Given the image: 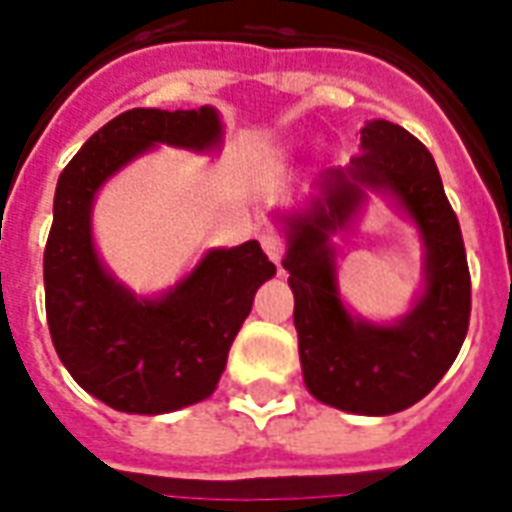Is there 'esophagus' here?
Here are the masks:
<instances>
[{
	"mask_svg": "<svg viewBox=\"0 0 512 512\" xmlns=\"http://www.w3.org/2000/svg\"><path fill=\"white\" fill-rule=\"evenodd\" d=\"M260 244H263V252H266V255L279 266V260H282V249H285L282 235L274 233V230H266V233L260 235Z\"/></svg>",
	"mask_w": 512,
	"mask_h": 512,
	"instance_id": "obj_1",
	"label": "esophagus"
}]
</instances>
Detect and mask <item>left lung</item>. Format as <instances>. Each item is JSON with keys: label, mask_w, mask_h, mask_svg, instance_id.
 <instances>
[{"label": "left lung", "mask_w": 512, "mask_h": 512, "mask_svg": "<svg viewBox=\"0 0 512 512\" xmlns=\"http://www.w3.org/2000/svg\"><path fill=\"white\" fill-rule=\"evenodd\" d=\"M359 134L362 153L348 167L326 169L301 211L274 219L288 238L282 266L310 395L348 414L386 417L414 406L450 370L469 329L472 282L461 224L428 147L389 120H370ZM367 190L395 201L426 249L423 293L395 324L351 313L336 285L331 238L353 223Z\"/></svg>", "instance_id": "8db88e82"}]
</instances>
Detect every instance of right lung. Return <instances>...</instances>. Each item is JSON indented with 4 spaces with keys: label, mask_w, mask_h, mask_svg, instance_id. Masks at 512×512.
Returning a JSON list of instances; mask_svg holds the SVG:
<instances>
[{
    "label": "right lung",
    "mask_w": 512,
    "mask_h": 512,
    "mask_svg": "<svg viewBox=\"0 0 512 512\" xmlns=\"http://www.w3.org/2000/svg\"><path fill=\"white\" fill-rule=\"evenodd\" d=\"M222 120L200 109H128L98 128L62 169L43 252L51 343L73 381L126 414H167L213 395L257 288L277 274L257 241L208 249L161 296L117 282L93 241V202L106 180L156 145L211 153Z\"/></svg>",
    "instance_id": "right-lung-1"
}]
</instances>
